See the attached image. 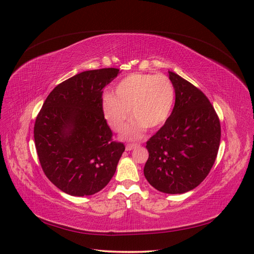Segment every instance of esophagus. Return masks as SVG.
Returning a JSON list of instances; mask_svg holds the SVG:
<instances>
[{"mask_svg":"<svg viewBox=\"0 0 254 254\" xmlns=\"http://www.w3.org/2000/svg\"><path fill=\"white\" fill-rule=\"evenodd\" d=\"M138 146V144L137 143H128V144H127V146H126V149L127 151H132V149H134V148H136Z\"/></svg>","mask_w":254,"mask_h":254,"instance_id":"1","label":"esophagus"}]
</instances>
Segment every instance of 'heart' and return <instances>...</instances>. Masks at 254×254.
<instances>
[{"label": "heart", "mask_w": 254, "mask_h": 254, "mask_svg": "<svg viewBox=\"0 0 254 254\" xmlns=\"http://www.w3.org/2000/svg\"><path fill=\"white\" fill-rule=\"evenodd\" d=\"M175 102V89L164 75L132 74L122 79L112 96L103 100V113L110 127L120 130L129 117L136 121L127 126L124 136L138 139L143 129L155 130L170 118Z\"/></svg>", "instance_id": "heart-1"}]
</instances>
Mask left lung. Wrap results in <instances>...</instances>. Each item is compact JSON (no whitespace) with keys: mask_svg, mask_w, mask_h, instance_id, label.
<instances>
[{"mask_svg":"<svg viewBox=\"0 0 254 254\" xmlns=\"http://www.w3.org/2000/svg\"><path fill=\"white\" fill-rule=\"evenodd\" d=\"M176 101L170 118L148 139L144 176L165 193H184L198 186L217 158L221 126L205 94L192 83L168 71Z\"/></svg>","mask_w":254,"mask_h":254,"instance_id":"obj_1","label":"left lung"}]
</instances>
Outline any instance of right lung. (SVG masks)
I'll return each mask as SVG.
<instances>
[{"label": "right lung", "instance_id": "obj_1", "mask_svg": "<svg viewBox=\"0 0 254 254\" xmlns=\"http://www.w3.org/2000/svg\"><path fill=\"white\" fill-rule=\"evenodd\" d=\"M119 69L84 71L58 84L35 119L34 142L46 177L76 196L100 191L116 172L125 144L113 140L103 88Z\"/></svg>", "mask_w": 254, "mask_h": 254}]
</instances>
